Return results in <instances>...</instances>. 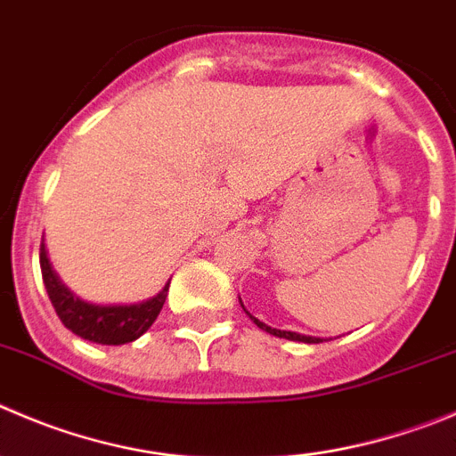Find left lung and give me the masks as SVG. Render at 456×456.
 I'll return each instance as SVG.
<instances>
[{"instance_id":"1","label":"left lung","mask_w":456,"mask_h":456,"mask_svg":"<svg viewBox=\"0 0 456 456\" xmlns=\"http://www.w3.org/2000/svg\"><path fill=\"white\" fill-rule=\"evenodd\" d=\"M250 320H253V322L257 324L259 329H264V331L273 333V336H277V338H286V340H296V342H309V345H318V342H322V340H320V338L300 336V333H293V331H280V329H271V327H266V324H264V322H259L257 318H253V315H250Z\"/></svg>"}]
</instances>
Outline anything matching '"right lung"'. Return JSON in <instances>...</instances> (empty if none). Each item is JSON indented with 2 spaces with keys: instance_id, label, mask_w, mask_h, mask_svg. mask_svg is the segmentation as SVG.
Listing matches in <instances>:
<instances>
[{
  "instance_id": "obj_1",
  "label": "right lung",
  "mask_w": 456,
  "mask_h": 456,
  "mask_svg": "<svg viewBox=\"0 0 456 456\" xmlns=\"http://www.w3.org/2000/svg\"><path fill=\"white\" fill-rule=\"evenodd\" d=\"M40 266L49 300L64 327L71 329L76 336L98 342V345H125V342L141 338L154 324V320L159 318L160 309L166 305L167 286H170L166 284V289L160 290L159 296L142 302V305L95 306L77 300L73 293H69L60 284L55 273L51 271L45 244L40 246Z\"/></svg>"
}]
</instances>
